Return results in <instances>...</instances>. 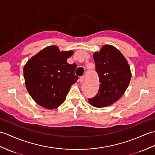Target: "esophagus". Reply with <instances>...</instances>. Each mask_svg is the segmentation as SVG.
<instances>
[{"label": "esophagus", "instance_id": "esophagus-1", "mask_svg": "<svg viewBox=\"0 0 155 155\" xmlns=\"http://www.w3.org/2000/svg\"><path fill=\"white\" fill-rule=\"evenodd\" d=\"M84 76H82L79 78V82H80L81 83H82V82H84Z\"/></svg>", "mask_w": 155, "mask_h": 155}]
</instances>
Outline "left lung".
Here are the masks:
<instances>
[{"label":"left lung","mask_w":155,"mask_h":155,"mask_svg":"<svg viewBox=\"0 0 155 155\" xmlns=\"http://www.w3.org/2000/svg\"><path fill=\"white\" fill-rule=\"evenodd\" d=\"M93 57L100 84L98 93L88 101L97 107L110 106L128 87L131 77L130 67L121 53L111 45H104Z\"/></svg>","instance_id":"1"}]
</instances>
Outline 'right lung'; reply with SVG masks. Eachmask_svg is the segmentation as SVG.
Returning a JSON list of instances; mask_svg holds the SVG:
<instances>
[{
    "label": "right lung",
    "mask_w": 155,
    "mask_h": 155,
    "mask_svg": "<svg viewBox=\"0 0 155 155\" xmlns=\"http://www.w3.org/2000/svg\"><path fill=\"white\" fill-rule=\"evenodd\" d=\"M73 51H62L55 45L47 47L32 57L24 67L28 92L39 105L55 109L64 101L72 84L78 77L74 74L75 63L67 59Z\"/></svg>",
    "instance_id": "right-lung-1"
}]
</instances>
